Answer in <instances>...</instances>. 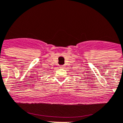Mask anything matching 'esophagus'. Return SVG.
<instances>
[{
    "label": "esophagus",
    "instance_id": "34e87169",
    "mask_svg": "<svg viewBox=\"0 0 123 123\" xmlns=\"http://www.w3.org/2000/svg\"><path fill=\"white\" fill-rule=\"evenodd\" d=\"M64 67V65H60V68H63Z\"/></svg>",
    "mask_w": 123,
    "mask_h": 123
}]
</instances>
